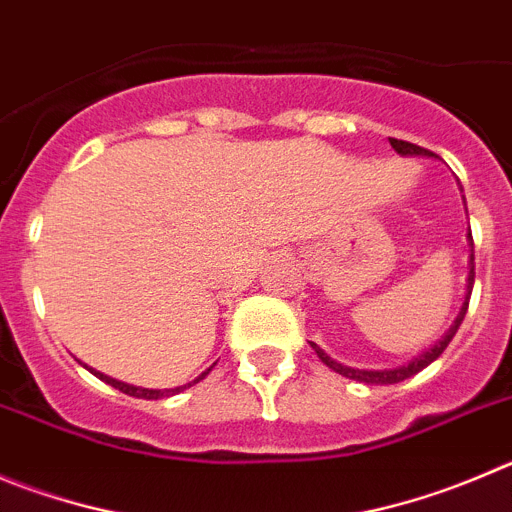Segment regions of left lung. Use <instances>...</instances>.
Segmentation results:
<instances>
[{
    "label": "left lung",
    "mask_w": 512,
    "mask_h": 512,
    "mask_svg": "<svg viewBox=\"0 0 512 512\" xmlns=\"http://www.w3.org/2000/svg\"><path fill=\"white\" fill-rule=\"evenodd\" d=\"M389 143H391V148H394L396 154H401V156H432V151H427V148L417 146V143L399 141V138H389ZM470 240H472V234H470ZM472 285H475V255L470 257V278H467V298H465V305H462L460 315H457L455 326H452L450 331L444 333V336L439 338V341L434 343V346L429 348V351L419 353V356L414 358V361H409V364L399 366V369H381V371H364V369H351V366H343V364H338V361H333V358L328 356V353L323 351V348H318V346H315L313 341H310V346L315 348V353H318V358H321V361H323V364L328 366V369H333V371H336V374L346 376V379L361 381V384H399V381L409 379V376H414V374H419V371H422V369H427V366L432 364V361H437V358L442 356V351H444V348L450 346V341H452V338H455L457 328H460L462 318H465V313H467V305H470Z\"/></svg>",
    "instance_id": "left-lung-1"
}]
</instances>
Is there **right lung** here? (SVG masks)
Returning <instances> with one entry per match:
<instances>
[{
  "mask_svg": "<svg viewBox=\"0 0 512 512\" xmlns=\"http://www.w3.org/2000/svg\"><path fill=\"white\" fill-rule=\"evenodd\" d=\"M90 374H95L98 376L100 381H105V384H111L113 389H118V391H123V394H128V396H136V399H161V396H174V394H179V391H184L186 386H191V384H197V381H202L204 376L209 374V369L204 371L202 376H199V379H194L191 381V384H186V386H176V389H141V386H131V384H123V381H116V379H111V376H105V374H100V371H95V369H90Z\"/></svg>",
  "mask_w": 512,
  "mask_h": 512,
  "instance_id": "1",
  "label": "right lung"
}]
</instances>
